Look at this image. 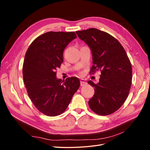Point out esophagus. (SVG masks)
<instances>
[{"mask_svg":"<svg viewBox=\"0 0 150 150\" xmlns=\"http://www.w3.org/2000/svg\"><path fill=\"white\" fill-rule=\"evenodd\" d=\"M80 83H81V86H84L87 84V82H86V80L84 79H81Z\"/></svg>","mask_w":150,"mask_h":150,"instance_id":"esophagus-1","label":"esophagus"}]
</instances>
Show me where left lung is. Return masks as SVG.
Listing matches in <instances>:
<instances>
[{
  "label": "left lung",
  "mask_w": 150,
  "mask_h": 150,
  "mask_svg": "<svg viewBox=\"0 0 150 150\" xmlns=\"http://www.w3.org/2000/svg\"><path fill=\"white\" fill-rule=\"evenodd\" d=\"M76 34L91 51V72L101 71L98 84L88 81L94 88L89 106L98 115L112 114L123 104L129 92L132 67L129 58L118 40L105 32L91 28Z\"/></svg>",
  "instance_id": "obj_1"
}]
</instances>
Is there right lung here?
<instances>
[{
	"instance_id": "right-lung-1",
	"label": "right lung",
	"mask_w": 150,
	"mask_h": 150,
	"mask_svg": "<svg viewBox=\"0 0 150 150\" xmlns=\"http://www.w3.org/2000/svg\"><path fill=\"white\" fill-rule=\"evenodd\" d=\"M77 38L74 32H47L31 43L22 68L28 96L38 110L49 116L64 112L80 86L76 77L62 81L56 70L63 61V52Z\"/></svg>"
}]
</instances>
